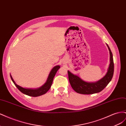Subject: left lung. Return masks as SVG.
Returning a JSON list of instances; mask_svg holds the SVG:
<instances>
[{
	"instance_id": "8db88e82",
	"label": "left lung",
	"mask_w": 126,
	"mask_h": 126,
	"mask_svg": "<svg viewBox=\"0 0 126 126\" xmlns=\"http://www.w3.org/2000/svg\"><path fill=\"white\" fill-rule=\"evenodd\" d=\"M107 46L110 52V64L107 74L99 80L95 82H86L77 75H74L69 71H68L69 82L72 89L76 92L85 94L99 93L104 89L111 80L114 71V63L111 50L107 44Z\"/></svg>"
}]
</instances>
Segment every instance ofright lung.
<instances>
[{
    "label": "right lung",
    "instance_id": "add662e5",
    "mask_svg": "<svg viewBox=\"0 0 126 126\" xmlns=\"http://www.w3.org/2000/svg\"><path fill=\"white\" fill-rule=\"evenodd\" d=\"M60 68L59 66H56L52 68V69L51 70L50 74H49L48 77L47 78V81L46 82L45 84L42 86L41 87L37 89H27L22 88L21 86L17 85L16 82H15L14 79L12 77V76L10 75V78L12 80L13 82L15 84V85L16 86L17 88L22 93H23L26 95H28L29 96L32 97H38L43 95L45 94L46 93L47 91L50 88L51 86L52 85V83L53 81V79L55 77V76L56 74L57 71Z\"/></svg>",
    "mask_w": 126,
    "mask_h": 126
}]
</instances>
